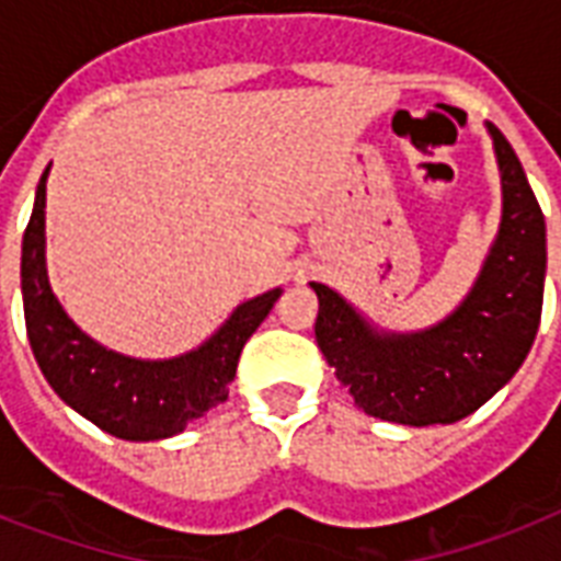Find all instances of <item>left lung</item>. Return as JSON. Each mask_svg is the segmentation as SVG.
<instances>
[{
  "mask_svg": "<svg viewBox=\"0 0 561 561\" xmlns=\"http://www.w3.org/2000/svg\"><path fill=\"white\" fill-rule=\"evenodd\" d=\"M504 218L474 288L448 320L416 334H383L311 282L317 346L364 413L399 425H451L495 396L527 358L541 320L548 238L545 215L513 145L495 125Z\"/></svg>",
  "mask_w": 561,
  "mask_h": 561,
  "instance_id": "8db88e82",
  "label": "left lung"
}]
</instances>
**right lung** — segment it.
Listing matches in <instances>:
<instances>
[{
  "label": "right lung",
  "instance_id": "right-lung-1",
  "mask_svg": "<svg viewBox=\"0 0 561 561\" xmlns=\"http://www.w3.org/2000/svg\"><path fill=\"white\" fill-rule=\"evenodd\" d=\"M46 178L43 171L22 236V308L39 369L60 399L118 439H165L227 401L250 334L271 314L282 290H267L232 311L201 350L171 360H136L104 350L66 317L46 276Z\"/></svg>",
  "mask_w": 561,
  "mask_h": 561
}]
</instances>
